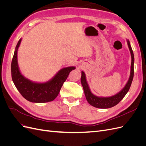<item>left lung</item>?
I'll list each match as a JSON object with an SVG mask.
<instances>
[{"instance_id": "obj_1", "label": "left lung", "mask_w": 146, "mask_h": 146, "mask_svg": "<svg viewBox=\"0 0 146 146\" xmlns=\"http://www.w3.org/2000/svg\"><path fill=\"white\" fill-rule=\"evenodd\" d=\"M127 44L129 46V50L131 54V70H130V75L129 80L125 86L123 88V89L119 91L118 93L111 97H108V98H105V97H98L94 95L92 93L89 85L87 83L85 74L83 71H82V77H81V83L82 86L83 88V91L85 92L86 99L91 105L93 107L98 108H111L114 106L116 105L119 103L126 94L129 91L131 84L133 80V76H134V54L133 50H132L131 47L130 46V43L129 40L127 39Z\"/></svg>"}]
</instances>
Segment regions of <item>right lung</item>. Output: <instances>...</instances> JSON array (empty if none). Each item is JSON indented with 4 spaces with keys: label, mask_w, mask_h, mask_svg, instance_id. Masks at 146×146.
Wrapping results in <instances>:
<instances>
[{
    "label": "right lung",
    "mask_w": 146,
    "mask_h": 146,
    "mask_svg": "<svg viewBox=\"0 0 146 146\" xmlns=\"http://www.w3.org/2000/svg\"><path fill=\"white\" fill-rule=\"evenodd\" d=\"M21 41L20 39L16 46L11 66V77L15 86L21 94L31 102L46 103L54 100L58 95L70 72L76 67L70 66L60 69L52 79L44 83L31 81L21 74L17 63V50Z\"/></svg>",
    "instance_id": "right-lung-1"
}]
</instances>
